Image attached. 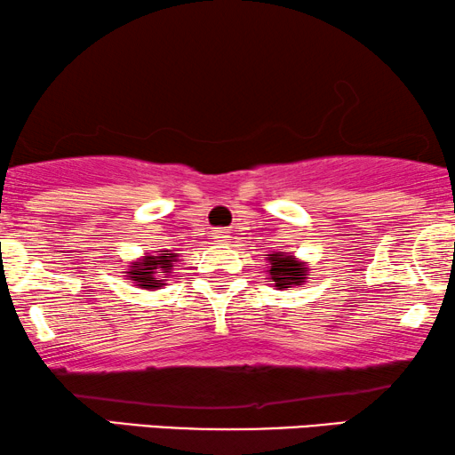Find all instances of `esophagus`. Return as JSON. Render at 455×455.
<instances>
[{
	"label": "esophagus",
	"instance_id": "obj_1",
	"mask_svg": "<svg viewBox=\"0 0 455 455\" xmlns=\"http://www.w3.org/2000/svg\"><path fill=\"white\" fill-rule=\"evenodd\" d=\"M213 237H216V242H227L228 239V235H227V231H213Z\"/></svg>",
	"mask_w": 455,
	"mask_h": 455
}]
</instances>
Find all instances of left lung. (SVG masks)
Returning <instances> with one entry per match:
<instances>
[{
  "mask_svg": "<svg viewBox=\"0 0 455 455\" xmlns=\"http://www.w3.org/2000/svg\"><path fill=\"white\" fill-rule=\"evenodd\" d=\"M269 262V280L275 283L277 290L303 286L307 280V265L303 260H297L290 256L288 251H275V254H267Z\"/></svg>",
  "mask_w": 455,
  "mask_h": 455,
  "instance_id": "8db88e82",
  "label": "left lung"
}]
</instances>
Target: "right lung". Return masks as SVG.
<instances>
[{
	"mask_svg": "<svg viewBox=\"0 0 455 455\" xmlns=\"http://www.w3.org/2000/svg\"><path fill=\"white\" fill-rule=\"evenodd\" d=\"M175 262V254H167L163 251L161 256H144V259L138 262H131L127 271V280H131L138 288L144 290H156L165 286V280L163 277L167 273H172Z\"/></svg>",
	"mask_w": 455,
	"mask_h": 455,
	"instance_id": "right-lung-1",
	"label": "right lung"
}]
</instances>
